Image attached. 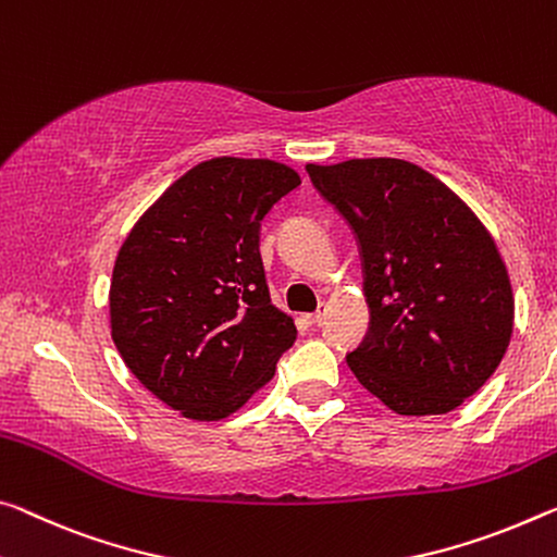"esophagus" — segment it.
<instances>
[{
    "label": "esophagus",
    "mask_w": 557,
    "mask_h": 557,
    "mask_svg": "<svg viewBox=\"0 0 557 557\" xmlns=\"http://www.w3.org/2000/svg\"><path fill=\"white\" fill-rule=\"evenodd\" d=\"M326 317V305H320V310H317L314 314H307V322L310 324H320Z\"/></svg>",
    "instance_id": "esophagus-1"
}]
</instances>
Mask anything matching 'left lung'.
Here are the masks:
<instances>
[{"label": "left lung", "instance_id": "8db88e82", "mask_svg": "<svg viewBox=\"0 0 557 557\" xmlns=\"http://www.w3.org/2000/svg\"><path fill=\"white\" fill-rule=\"evenodd\" d=\"M307 173L364 260L372 326L349 369L401 417L454 411L496 372L513 334V287L488 227L446 183L399 158L307 163Z\"/></svg>", "mask_w": 557, "mask_h": 557}]
</instances>
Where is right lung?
Wrapping results in <instances>:
<instances>
[{"label": "right lung", "instance_id": "obj_1", "mask_svg": "<svg viewBox=\"0 0 557 557\" xmlns=\"http://www.w3.org/2000/svg\"><path fill=\"white\" fill-rule=\"evenodd\" d=\"M299 173L270 158L193 165L131 227L113 262L111 339L140 384L185 419L252 399L297 337L272 305L260 223Z\"/></svg>", "mask_w": 557, "mask_h": 557}]
</instances>
